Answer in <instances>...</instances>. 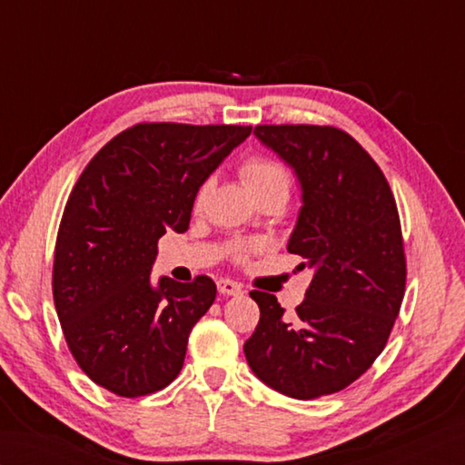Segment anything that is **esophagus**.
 <instances>
[{
    "instance_id": "obj_1",
    "label": "esophagus",
    "mask_w": 465,
    "mask_h": 465,
    "mask_svg": "<svg viewBox=\"0 0 465 465\" xmlns=\"http://www.w3.org/2000/svg\"><path fill=\"white\" fill-rule=\"evenodd\" d=\"M217 292L222 295H240L243 290L238 282H232V280H220L217 282Z\"/></svg>"
}]
</instances>
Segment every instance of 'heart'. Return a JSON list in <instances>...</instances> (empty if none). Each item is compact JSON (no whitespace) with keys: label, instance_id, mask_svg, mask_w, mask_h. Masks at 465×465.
Returning <instances> with one entry per match:
<instances>
[{"label":"heart","instance_id":"b5f03b06","mask_svg":"<svg viewBox=\"0 0 465 465\" xmlns=\"http://www.w3.org/2000/svg\"><path fill=\"white\" fill-rule=\"evenodd\" d=\"M240 173L243 177L245 185H248L250 192L255 195V200L272 192H282V193L290 192L288 170H285L280 162L270 160V157H262V155L250 157V160L243 162ZM205 193H207V185H203L200 193H197V203L203 202ZM260 248H262L260 242H238L232 245V253L235 255V260H245Z\"/></svg>","mask_w":465,"mask_h":465}]
</instances>
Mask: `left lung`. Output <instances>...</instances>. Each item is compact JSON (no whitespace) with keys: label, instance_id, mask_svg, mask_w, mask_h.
I'll list each match as a JSON object with an SVG mask.
<instances>
[{"label":"left lung","instance_id":"8db88e82","mask_svg":"<svg viewBox=\"0 0 465 465\" xmlns=\"http://www.w3.org/2000/svg\"><path fill=\"white\" fill-rule=\"evenodd\" d=\"M288 163L302 207L288 252L313 278L288 320L275 295L252 292L260 323L243 343L252 371L272 390L313 400L348 388L381 353L406 290L396 200L363 147L330 125H255Z\"/></svg>","mask_w":465,"mask_h":465}]
</instances>
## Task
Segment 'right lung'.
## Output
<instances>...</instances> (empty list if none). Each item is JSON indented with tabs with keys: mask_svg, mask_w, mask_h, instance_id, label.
Returning a JSON list of instances; mask_svg holds the SVG:
<instances>
[{
	"mask_svg": "<svg viewBox=\"0 0 465 465\" xmlns=\"http://www.w3.org/2000/svg\"><path fill=\"white\" fill-rule=\"evenodd\" d=\"M252 125L137 124L107 142L69 193L54 260V302L77 365L122 398L180 373L215 283L152 282L157 240L190 227L195 195Z\"/></svg>",
	"mask_w": 465,
	"mask_h": 465,
	"instance_id": "1",
	"label": "right lung"
}]
</instances>
